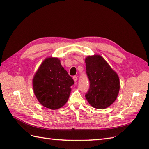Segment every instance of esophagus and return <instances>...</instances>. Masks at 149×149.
Here are the masks:
<instances>
[{
    "mask_svg": "<svg viewBox=\"0 0 149 149\" xmlns=\"http://www.w3.org/2000/svg\"><path fill=\"white\" fill-rule=\"evenodd\" d=\"M73 79H74V82H76L77 81V77L76 76H74L73 77Z\"/></svg>",
    "mask_w": 149,
    "mask_h": 149,
    "instance_id": "34e87169",
    "label": "esophagus"
}]
</instances>
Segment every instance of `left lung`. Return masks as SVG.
Returning <instances> with one entry per match:
<instances>
[{"mask_svg": "<svg viewBox=\"0 0 149 149\" xmlns=\"http://www.w3.org/2000/svg\"><path fill=\"white\" fill-rule=\"evenodd\" d=\"M90 88L85 95L88 102L97 109H103L115 102L120 90L119 77L106 60L99 55L85 59Z\"/></svg>", "mask_w": 149, "mask_h": 149, "instance_id": "obj_1", "label": "left lung"}]
</instances>
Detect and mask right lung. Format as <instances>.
Wrapping results in <instances>:
<instances>
[{
    "label": "right lung",
    "instance_id": "right-lung-1",
    "mask_svg": "<svg viewBox=\"0 0 149 149\" xmlns=\"http://www.w3.org/2000/svg\"><path fill=\"white\" fill-rule=\"evenodd\" d=\"M74 84L56 58L45 59L34 75L33 79L34 93L39 102L50 109H57L67 102Z\"/></svg>",
    "mask_w": 149,
    "mask_h": 149
}]
</instances>
